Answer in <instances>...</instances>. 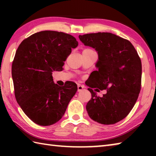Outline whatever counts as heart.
<instances>
[{"instance_id": "heart-1", "label": "heart", "mask_w": 156, "mask_h": 156, "mask_svg": "<svg viewBox=\"0 0 156 156\" xmlns=\"http://www.w3.org/2000/svg\"><path fill=\"white\" fill-rule=\"evenodd\" d=\"M82 62L84 64V65H85L86 67H89L92 65V61L91 60H89L87 57L85 55H83L82 56Z\"/></svg>"}]
</instances>
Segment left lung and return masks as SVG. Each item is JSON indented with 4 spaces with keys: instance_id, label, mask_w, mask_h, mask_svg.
Instances as JSON below:
<instances>
[{
    "instance_id": "left-lung-1",
    "label": "left lung",
    "mask_w": 156,
    "mask_h": 156,
    "mask_svg": "<svg viewBox=\"0 0 156 156\" xmlns=\"http://www.w3.org/2000/svg\"><path fill=\"white\" fill-rule=\"evenodd\" d=\"M78 43L72 35L42 31L23 40L12 62V78L18 104L26 115L41 126L61 119L74 96L72 85L54 83V71L61 72Z\"/></svg>"
}]
</instances>
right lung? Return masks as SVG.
Instances as JSON below:
<instances>
[{"label": "right lung", "mask_w": 156, "mask_h": 156, "mask_svg": "<svg viewBox=\"0 0 156 156\" xmlns=\"http://www.w3.org/2000/svg\"><path fill=\"white\" fill-rule=\"evenodd\" d=\"M84 45L98 54L95 71L96 87L103 94H91L86 109L92 120L102 125H113L127 116L141 89L142 63L130 42L107 32L79 36Z\"/></svg>", "instance_id": "right-lung-1"}]
</instances>
